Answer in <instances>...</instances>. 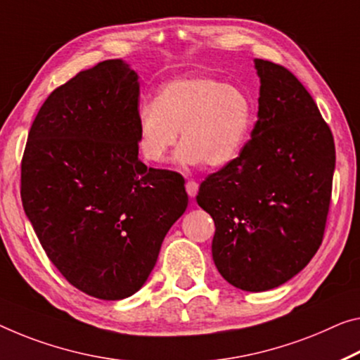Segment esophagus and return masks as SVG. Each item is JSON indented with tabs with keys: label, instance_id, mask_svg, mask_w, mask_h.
Instances as JSON below:
<instances>
[{
	"label": "esophagus",
	"instance_id": "1",
	"mask_svg": "<svg viewBox=\"0 0 360 360\" xmlns=\"http://www.w3.org/2000/svg\"><path fill=\"white\" fill-rule=\"evenodd\" d=\"M198 190H199L198 181H195V180H188L186 181V193H188V196L195 198L198 195Z\"/></svg>",
	"mask_w": 360,
	"mask_h": 360
}]
</instances>
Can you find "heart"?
Here are the masks:
<instances>
[{
	"label": "heart",
	"mask_w": 360,
	"mask_h": 360,
	"mask_svg": "<svg viewBox=\"0 0 360 360\" xmlns=\"http://www.w3.org/2000/svg\"><path fill=\"white\" fill-rule=\"evenodd\" d=\"M252 120V101L243 88L214 77H184L138 109V146L146 161L162 162L180 130L176 161L224 167L241 153Z\"/></svg>",
	"instance_id": "1"
}]
</instances>
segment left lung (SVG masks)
<instances>
[{
    "label": "left lung",
    "instance_id": "obj_1",
    "mask_svg": "<svg viewBox=\"0 0 360 360\" xmlns=\"http://www.w3.org/2000/svg\"><path fill=\"white\" fill-rule=\"evenodd\" d=\"M257 120L240 156L199 186L215 224L212 259L230 285L267 291L306 267L322 245L335 141L317 104L283 65L256 59Z\"/></svg>",
    "mask_w": 360,
    "mask_h": 360
}]
</instances>
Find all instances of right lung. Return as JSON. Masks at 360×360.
Instances as JSON below:
<instances>
[{"label": "right lung", "instance_id": "right-lung-1", "mask_svg": "<svg viewBox=\"0 0 360 360\" xmlns=\"http://www.w3.org/2000/svg\"><path fill=\"white\" fill-rule=\"evenodd\" d=\"M138 98L124 60L79 72L38 110L20 164L22 206L49 261L104 301L145 285L188 206L179 174L138 159Z\"/></svg>", "mask_w": 360, "mask_h": 360}]
</instances>
